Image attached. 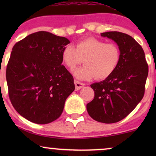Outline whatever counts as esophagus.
Returning a JSON list of instances; mask_svg holds the SVG:
<instances>
[{"instance_id":"obj_1","label":"esophagus","mask_w":156,"mask_h":156,"mask_svg":"<svg viewBox=\"0 0 156 156\" xmlns=\"http://www.w3.org/2000/svg\"><path fill=\"white\" fill-rule=\"evenodd\" d=\"M74 84H75L76 90H80V89H82V87L84 86V83L78 82V81H76V80H74Z\"/></svg>"}]
</instances>
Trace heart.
Instances as JSON below:
<instances>
[{"label":"heart","mask_w":156,"mask_h":156,"mask_svg":"<svg viewBox=\"0 0 156 156\" xmlns=\"http://www.w3.org/2000/svg\"><path fill=\"white\" fill-rule=\"evenodd\" d=\"M62 60L71 70L83 62L84 66L73 71L74 75L82 80L96 77L104 80L114 73L121 59L119 47L114 43L89 37L76 42L75 48L67 45L62 53Z\"/></svg>","instance_id":"1"}]
</instances>
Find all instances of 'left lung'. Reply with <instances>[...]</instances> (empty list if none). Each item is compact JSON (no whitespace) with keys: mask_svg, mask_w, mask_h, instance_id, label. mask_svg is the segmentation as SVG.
<instances>
[{"mask_svg":"<svg viewBox=\"0 0 156 156\" xmlns=\"http://www.w3.org/2000/svg\"><path fill=\"white\" fill-rule=\"evenodd\" d=\"M101 35L116 42L121 59L112 75L91 84L94 98L87 104V109L94 120L113 123L126 117L141 101L148 66L142 47L131 36L116 31Z\"/></svg>","mask_w":156,"mask_h":156,"instance_id":"obj_1","label":"left lung"}]
</instances>
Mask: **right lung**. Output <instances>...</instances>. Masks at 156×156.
I'll return each instance as SVG.
<instances>
[{"label":"right lung","instance_id":"right-lung-1","mask_svg":"<svg viewBox=\"0 0 156 156\" xmlns=\"http://www.w3.org/2000/svg\"><path fill=\"white\" fill-rule=\"evenodd\" d=\"M67 38L48 32L30 34L12 49L6 69L8 94L19 114L31 122L46 124L61 116L75 87L62 63Z\"/></svg>","mask_w":156,"mask_h":156}]
</instances>
